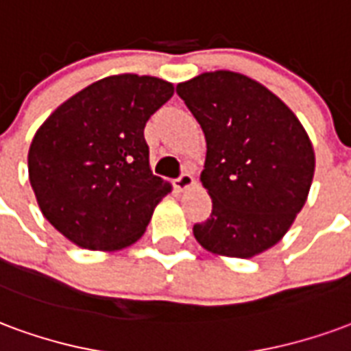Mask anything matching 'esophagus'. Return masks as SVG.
<instances>
[{
  "mask_svg": "<svg viewBox=\"0 0 351 351\" xmlns=\"http://www.w3.org/2000/svg\"><path fill=\"white\" fill-rule=\"evenodd\" d=\"M173 184H175L176 191H186L195 186V180H193V176H191L190 173H182Z\"/></svg>",
  "mask_w": 351,
  "mask_h": 351,
  "instance_id": "1",
  "label": "esophagus"
}]
</instances>
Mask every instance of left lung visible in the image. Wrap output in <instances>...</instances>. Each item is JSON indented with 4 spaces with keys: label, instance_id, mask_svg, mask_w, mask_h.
<instances>
[{
    "label": "left lung",
    "instance_id": "1",
    "mask_svg": "<svg viewBox=\"0 0 351 351\" xmlns=\"http://www.w3.org/2000/svg\"><path fill=\"white\" fill-rule=\"evenodd\" d=\"M206 141L210 218L193 226L214 256L250 259L282 241L308 199L314 146L293 110L258 80L201 73L176 86Z\"/></svg>",
    "mask_w": 351,
    "mask_h": 351
}]
</instances>
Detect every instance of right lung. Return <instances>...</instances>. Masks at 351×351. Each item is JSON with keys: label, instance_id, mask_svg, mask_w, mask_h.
<instances>
[{"label": "right lung", "instance_id": "obj_1", "mask_svg": "<svg viewBox=\"0 0 351 351\" xmlns=\"http://www.w3.org/2000/svg\"><path fill=\"white\" fill-rule=\"evenodd\" d=\"M173 93L158 77L110 75L64 101L35 131L29 184L43 216L67 241L116 252L145 235L173 190L152 175L145 125Z\"/></svg>", "mask_w": 351, "mask_h": 351}]
</instances>
